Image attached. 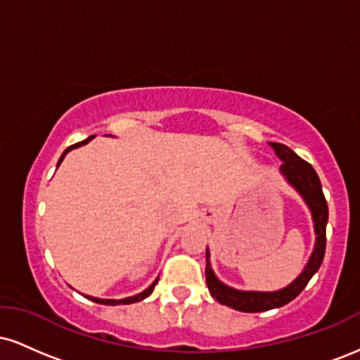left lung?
I'll return each mask as SVG.
<instances>
[{
  "mask_svg": "<svg viewBox=\"0 0 360 360\" xmlns=\"http://www.w3.org/2000/svg\"><path fill=\"white\" fill-rule=\"evenodd\" d=\"M274 148L276 155L279 157L283 166H281V174L284 181L300 194L301 200L308 206L311 213L313 230H315V247H313L311 255H309L307 266L300 272L298 278L292 279L288 286L278 289V291H243V289H235L229 284L221 283L214 274L210 260V250L206 247V284H208L210 295L213 296L218 303L226 304V307L237 309L243 313H259L267 311V309L281 308L292 301L303 291L308 281L315 276L323 262L325 245H326V223H328V206L321 189L320 177L307 160L296 155L291 148L278 142H269Z\"/></svg>",
  "mask_w": 360,
  "mask_h": 360,
  "instance_id": "obj_1",
  "label": "left lung"
}]
</instances>
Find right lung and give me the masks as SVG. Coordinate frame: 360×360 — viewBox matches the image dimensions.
Masks as SVG:
<instances>
[{
  "mask_svg": "<svg viewBox=\"0 0 360 360\" xmlns=\"http://www.w3.org/2000/svg\"><path fill=\"white\" fill-rule=\"evenodd\" d=\"M91 139H94V135H91V137H88L86 140H82V142H79V143H74V146H71V147L65 148L64 154L60 155L59 162H57V167L60 166V162H62V160H64V157L68 155L69 152L72 150V148H77V147H81V146H86V143H88ZM157 281H159V278H157V279L154 281V283H152L150 286H148L147 289H143L142 292H139V295H134V296H128V298H123V300H103V298H94V296H88V295H86V298L91 300V301H94V303H100V304H110V307H115V304H131V303H137V301L146 300L147 296H150V295H152V291H154V288H155Z\"/></svg>",
  "mask_w": 360,
  "mask_h": 360,
  "instance_id": "1",
  "label": "right lung"
}]
</instances>
